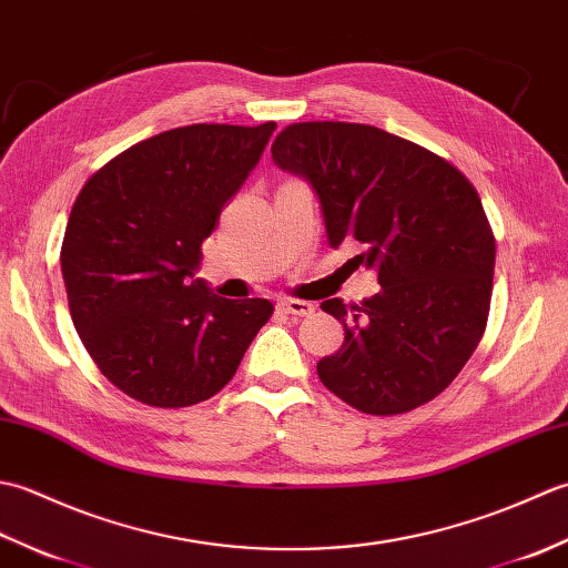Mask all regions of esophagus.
Segmentation results:
<instances>
[{"mask_svg":"<svg viewBox=\"0 0 568 568\" xmlns=\"http://www.w3.org/2000/svg\"><path fill=\"white\" fill-rule=\"evenodd\" d=\"M281 310L285 315H293V317H310L317 307L312 303H305V300H281Z\"/></svg>","mask_w":568,"mask_h":568,"instance_id":"obj_1","label":"esophagus"}]
</instances>
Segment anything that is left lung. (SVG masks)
Segmentation results:
<instances>
[{"label": "left lung", "instance_id": "left-lung-1", "mask_svg": "<svg viewBox=\"0 0 568 568\" xmlns=\"http://www.w3.org/2000/svg\"><path fill=\"white\" fill-rule=\"evenodd\" d=\"M271 153L315 190L329 246L358 241L381 283L361 305L322 303L344 344L320 381L366 415L429 403L486 329L496 239L478 192L437 153L368 124H293Z\"/></svg>", "mask_w": 568, "mask_h": 568}]
</instances>
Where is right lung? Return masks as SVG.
Returning a JSON list of instances; mask_svg holds the SVG:
<instances>
[{
  "label": "right lung",
  "mask_w": 568,
  "mask_h": 568,
  "mask_svg": "<svg viewBox=\"0 0 568 568\" xmlns=\"http://www.w3.org/2000/svg\"><path fill=\"white\" fill-rule=\"evenodd\" d=\"M273 131H163L100 168L72 204L60 251L72 324L104 376L143 405L220 393L273 315L268 300H224L195 277L202 241Z\"/></svg>",
  "instance_id": "right-lung-1"
}]
</instances>
